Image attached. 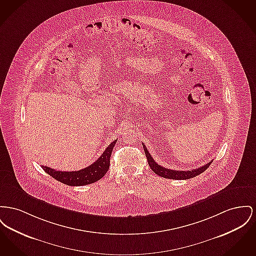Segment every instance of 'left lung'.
Masks as SVG:
<instances>
[{"label":"left lung","instance_id":"8db88e82","mask_svg":"<svg viewBox=\"0 0 256 256\" xmlns=\"http://www.w3.org/2000/svg\"><path fill=\"white\" fill-rule=\"evenodd\" d=\"M143 148L145 150V154L147 156L148 160V164L150 167V169L158 176L164 177L166 179H172V180H186V179H190L194 178L197 175H200L201 173H203L210 164V162H208L205 166H200L196 169H192V170H188V171H177V170H171V169H167L162 166L158 164L154 158H152L150 152H148V149L146 148V146L143 144Z\"/></svg>","mask_w":256,"mask_h":256}]
</instances>
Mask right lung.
Here are the masks:
<instances>
[{"instance_id":"add662e5","label":"right lung","mask_w":256,"mask_h":256,"mask_svg":"<svg viewBox=\"0 0 256 256\" xmlns=\"http://www.w3.org/2000/svg\"><path fill=\"white\" fill-rule=\"evenodd\" d=\"M116 144V140L113 141L102 154L90 166L78 170V171H59L52 169L47 166H42L47 174H49L54 179L59 180L60 182L68 186H85L90 184L96 180H100L109 169L110 166V156L112 154L113 148Z\"/></svg>"}]
</instances>
